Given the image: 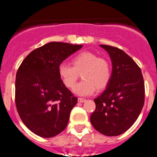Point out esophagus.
<instances>
[{"label":"esophagus","instance_id":"34e87169","mask_svg":"<svg viewBox=\"0 0 157 157\" xmlns=\"http://www.w3.org/2000/svg\"><path fill=\"white\" fill-rule=\"evenodd\" d=\"M85 101H86V99H83V98H78V102L81 103V102H84Z\"/></svg>","mask_w":157,"mask_h":157}]
</instances>
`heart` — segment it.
I'll return each instance as SVG.
<instances>
[{
	"mask_svg": "<svg viewBox=\"0 0 157 157\" xmlns=\"http://www.w3.org/2000/svg\"><path fill=\"white\" fill-rule=\"evenodd\" d=\"M72 65L61 63L58 67V75L67 87L74 86L80 74L84 80L74 86L73 92L79 96H88L96 90L108 85L111 78L110 64L105 58H99L96 54L83 52L72 58Z\"/></svg>",
	"mask_w": 157,
	"mask_h": 157,
	"instance_id": "b5f03b06",
	"label": "heart"
}]
</instances>
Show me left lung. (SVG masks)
Segmentation results:
<instances>
[{
    "mask_svg": "<svg viewBox=\"0 0 157 157\" xmlns=\"http://www.w3.org/2000/svg\"><path fill=\"white\" fill-rule=\"evenodd\" d=\"M109 53L112 74L106 88L94 99L90 116L93 128L106 136H118L134 124L144 103V82L134 60L121 49L100 45Z\"/></svg>",
    "mask_w": 157,
    "mask_h": 157,
    "instance_id": "obj_1",
    "label": "left lung"
}]
</instances>
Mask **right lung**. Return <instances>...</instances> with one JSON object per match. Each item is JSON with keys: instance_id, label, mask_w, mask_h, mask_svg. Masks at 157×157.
<instances>
[{"instance_id": "right-lung-1", "label": "right lung", "mask_w": 157, "mask_h": 157, "mask_svg": "<svg viewBox=\"0 0 157 157\" xmlns=\"http://www.w3.org/2000/svg\"><path fill=\"white\" fill-rule=\"evenodd\" d=\"M82 47L83 45L49 42L30 52L17 71V112L28 129L39 137H55L67 127L77 98L60 78L58 67Z\"/></svg>"}]
</instances>
